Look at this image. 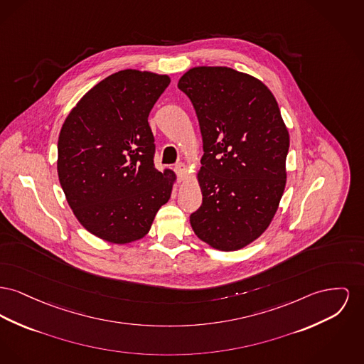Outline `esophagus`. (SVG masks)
<instances>
[{
    "label": "esophagus",
    "mask_w": 364,
    "mask_h": 364,
    "mask_svg": "<svg viewBox=\"0 0 364 364\" xmlns=\"http://www.w3.org/2000/svg\"><path fill=\"white\" fill-rule=\"evenodd\" d=\"M174 171L177 173V177H178V180L181 181V180H184V178L187 177V171H188V168H187L184 164H180V165H177V166L174 168Z\"/></svg>",
    "instance_id": "34e87169"
}]
</instances>
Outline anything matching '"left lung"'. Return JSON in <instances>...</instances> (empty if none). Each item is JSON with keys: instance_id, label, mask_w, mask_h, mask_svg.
Wrapping results in <instances>:
<instances>
[{"instance_id": "8db88e82", "label": "left lung", "mask_w": 364, "mask_h": 364, "mask_svg": "<svg viewBox=\"0 0 364 364\" xmlns=\"http://www.w3.org/2000/svg\"><path fill=\"white\" fill-rule=\"evenodd\" d=\"M203 140L195 235L217 250H239L269 227L286 186L289 130L272 92L230 67L199 65L178 81Z\"/></svg>"}]
</instances>
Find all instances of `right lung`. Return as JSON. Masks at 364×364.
Wrapping results in <instances>:
<instances>
[{
  "mask_svg": "<svg viewBox=\"0 0 364 364\" xmlns=\"http://www.w3.org/2000/svg\"><path fill=\"white\" fill-rule=\"evenodd\" d=\"M169 75L122 70L86 92L70 111L58 141V174L81 225L124 245L149 234L171 198L176 174L154 166L150 111Z\"/></svg>",
  "mask_w": 364,
  "mask_h": 364,
  "instance_id": "obj_1",
  "label": "right lung"
}]
</instances>
